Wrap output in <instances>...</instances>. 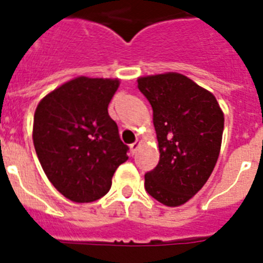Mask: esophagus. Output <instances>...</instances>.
Masks as SVG:
<instances>
[{
	"instance_id": "obj_1",
	"label": "esophagus",
	"mask_w": 263,
	"mask_h": 263,
	"mask_svg": "<svg viewBox=\"0 0 263 263\" xmlns=\"http://www.w3.org/2000/svg\"><path fill=\"white\" fill-rule=\"evenodd\" d=\"M139 145H141V142H138V141H136L134 143H132V145H130V153H132V154H136V152L138 150Z\"/></svg>"
}]
</instances>
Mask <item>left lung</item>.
I'll list each match as a JSON object with an SVG mask.
<instances>
[{
  "instance_id": "left-lung-1",
  "label": "left lung",
  "mask_w": 263,
  "mask_h": 263,
  "mask_svg": "<svg viewBox=\"0 0 263 263\" xmlns=\"http://www.w3.org/2000/svg\"><path fill=\"white\" fill-rule=\"evenodd\" d=\"M153 108L159 162L145 188L167 206L187 203L212 174L221 148L224 113L210 90L176 72L139 78Z\"/></svg>"
}]
</instances>
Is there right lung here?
<instances>
[{"label":"right lung","mask_w":263,"mask_h":263,"mask_svg":"<svg viewBox=\"0 0 263 263\" xmlns=\"http://www.w3.org/2000/svg\"><path fill=\"white\" fill-rule=\"evenodd\" d=\"M118 79L80 76L39 101L32 141L42 168L58 191L75 203L108 194L127 147L108 113Z\"/></svg>","instance_id":"obj_1"}]
</instances>
